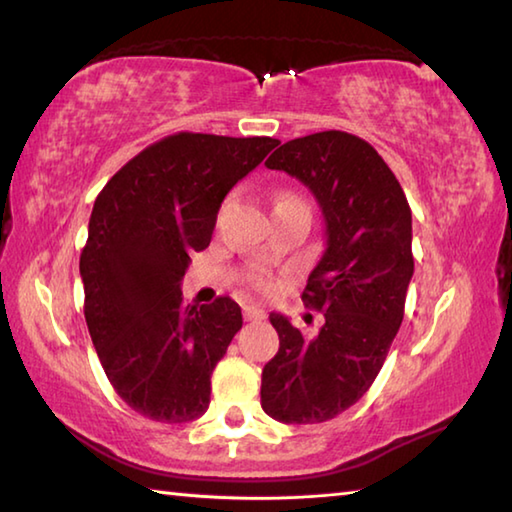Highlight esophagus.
<instances>
[{
  "label": "esophagus",
  "mask_w": 512,
  "mask_h": 512,
  "mask_svg": "<svg viewBox=\"0 0 512 512\" xmlns=\"http://www.w3.org/2000/svg\"><path fill=\"white\" fill-rule=\"evenodd\" d=\"M244 318L248 322H259L266 318V313H264V309H259V306H255V304H244Z\"/></svg>",
  "instance_id": "34e87169"
}]
</instances>
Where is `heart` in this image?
<instances>
[{"mask_svg": "<svg viewBox=\"0 0 512 512\" xmlns=\"http://www.w3.org/2000/svg\"><path fill=\"white\" fill-rule=\"evenodd\" d=\"M291 197H293V194H280V197H277V201H280V199H291ZM250 284H253L255 288H259V291H268V288H271V280H268L264 273H253V275H250Z\"/></svg>", "mask_w": 512, "mask_h": 512, "instance_id": "obj_1", "label": "heart"}]
</instances>
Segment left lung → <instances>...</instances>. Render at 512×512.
I'll use <instances>...</instances> for the list:
<instances>
[{
    "instance_id": "8db88e82",
    "label": "left lung",
    "mask_w": 512,
    "mask_h": 512,
    "mask_svg": "<svg viewBox=\"0 0 512 512\" xmlns=\"http://www.w3.org/2000/svg\"><path fill=\"white\" fill-rule=\"evenodd\" d=\"M266 167L311 190L327 248L302 293L324 311L320 331L306 338L271 313L280 349L262 371V407L282 423H324L365 396L401 329L414 275L412 210L380 154L347 132L288 141Z\"/></svg>"
}]
</instances>
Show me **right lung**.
<instances>
[{"mask_svg": "<svg viewBox=\"0 0 512 512\" xmlns=\"http://www.w3.org/2000/svg\"><path fill=\"white\" fill-rule=\"evenodd\" d=\"M280 143L181 132L134 156L98 194L80 255L85 320L116 394L159 423L210 405V376L241 329L230 297L185 304L190 255L208 248L226 194Z\"/></svg>", "mask_w": 512, "mask_h": 512, "instance_id": "obj_1", "label": "right lung"}]
</instances>
